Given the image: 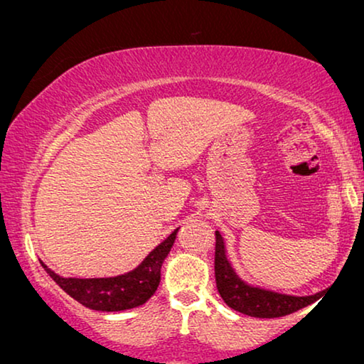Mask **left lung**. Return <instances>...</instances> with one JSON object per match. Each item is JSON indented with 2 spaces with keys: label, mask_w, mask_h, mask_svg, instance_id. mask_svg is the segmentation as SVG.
I'll list each match as a JSON object with an SVG mask.
<instances>
[{
  "label": "left lung",
  "mask_w": 364,
  "mask_h": 364,
  "mask_svg": "<svg viewBox=\"0 0 364 364\" xmlns=\"http://www.w3.org/2000/svg\"><path fill=\"white\" fill-rule=\"evenodd\" d=\"M215 281L221 299L228 307L257 318L284 317L307 307L320 297V294L307 297L287 296V294L252 287L243 282L226 259L223 238L218 231H215Z\"/></svg>",
  "instance_id": "obj_1"
}]
</instances>
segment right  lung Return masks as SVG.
Segmentation results:
<instances>
[{"instance_id": "obj_1", "label": "right lung", "mask_w": 364, "mask_h": 364, "mask_svg": "<svg viewBox=\"0 0 364 364\" xmlns=\"http://www.w3.org/2000/svg\"><path fill=\"white\" fill-rule=\"evenodd\" d=\"M177 230H173L162 243L149 252V256L124 276L105 279H73L60 277L59 274L44 266L47 274L59 284L72 299L85 307L100 312H118L143 305L156 292L161 281V266L176 241Z\"/></svg>"}]
</instances>
